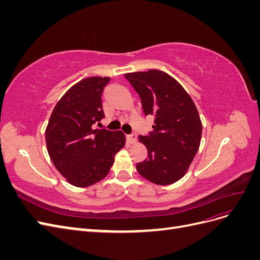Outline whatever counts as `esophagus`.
<instances>
[{
  "instance_id": "esophagus-1",
  "label": "esophagus",
  "mask_w": 260,
  "mask_h": 260,
  "mask_svg": "<svg viewBox=\"0 0 260 260\" xmlns=\"http://www.w3.org/2000/svg\"><path fill=\"white\" fill-rule=\"evenodd\" d=\"M127 141H128V142H129L130 144L136 143L137 136H136V135H128V136H127Z\"/></svg>"
}]
</instances>
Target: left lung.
Here are the masks:
<instances>
[{
  "label": "left lung",
  "instance_id": "1",
  "mask_svg": "<svg viewBox=\"0 0 260 260\" xmlns=\"http://www.w3.org/2000/svg\"><path fill=\"white\" fill-rule=\"evenodd\" d=\"M124 77L139 94L144 114L155 118L149 136L139 137L148 157L137 170L155 184L175 183L186 174L200 148L203 127L198 108L183 86L161 70Z\"/></svg>",
  "mask_w": 260,
  "mask_h": 260
}]
</instances>
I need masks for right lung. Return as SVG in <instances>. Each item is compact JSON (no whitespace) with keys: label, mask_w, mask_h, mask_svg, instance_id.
Instances as JSON below:
<instances>
[{"label":"right lung","mask_w":260,"mask_h":260,"mask_svg":"<svg viewBox=\"0 0 260 260\" xmlns=\"http://www.w3.org/2000/svg\"><path fill=\"white\" fill-rule=\"evenodd\" d=\"M109 80V77H90L73 85L55 105L45 130L55 168L78 187L103 180L125 144L121 131L93 128L104 117L102 93Z\"/></svg>","instance_id":"right-lung-1"}]
</instances>
